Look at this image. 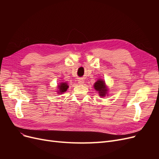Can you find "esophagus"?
I'll list each match as a JSON object with an SVG mask.
<instances>
[{
	"mask_svg": "<svg viewBox=\"0 0 159 159\" xmlns=\"http://www.w3.org/2000/svg\"><path fill=\"white\" fill-rule=\"evenodd\" d=\"M78 84L80 85H82L84 84V81L83 79H79L78 80Z\"/></svg>",
	"mask_w": 159,
	"mask_h": 159,
	"instance_id": "34e87169",
	"label": "esophagus"
}]
</instances>
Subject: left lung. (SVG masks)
Instances as JSON below:
<instances>
[{
	"label": "left lung",
	"mask_w": 159,
	"mask_h": 159,
	"mask_svg": "<svg viewBox=\"0 0 159 159\" xmlns=\"http://www.w3.org/2000/svg\"><path fill=\"white\" fill-rule=\"evenodd\" d=\"M94 89L99 93L100 97L104 98L108 94V88L105 84V81L102 79H98L93 84Z\"/></svg>",
	"instance_id": "1"
}]
</instances>
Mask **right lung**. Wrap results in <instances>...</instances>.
Listing matches in <instances>:
<instances>
[{
  "mask_svg": "<svg viewBox=\"0 0 159 159\" xmlns=\"http://www.w3.org/2000/svg\"><path fill=\"white\" fill-rule=\"evenodd\" d=\"M69 85L68 83L66 82H60L57 85V90L56 91L57 94H62L63 93L66 92L67 89H68Z\"/></svg>",
  "mask_w": 159,
  "mask_h": 159,
  "instance_id": "obj_1",
  "label": "right lung"
}]
</instances>
